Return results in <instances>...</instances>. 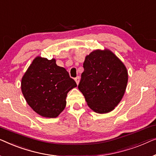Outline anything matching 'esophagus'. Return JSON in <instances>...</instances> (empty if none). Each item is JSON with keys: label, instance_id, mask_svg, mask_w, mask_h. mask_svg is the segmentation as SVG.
Wrapping results in <instances>:
<instances>
[{"label": "esophagus", "instance_id": "obj_1", "mask_svg": "<svg viewBox=\"0 0 156 156\" xmlns=\"http://www.w3.org/2000/svg\"><path fill=\"white\" fill-rule=\"evenodd\" d=\"M75 81L76 82V83H77V85H78L79 81H80V77H79V76H77V77L75 78Z\"/></svg>", "mask_w": 156, "mask_h": 156}]
</instances>
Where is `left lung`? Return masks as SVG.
<instances>
[{"label": "left lung", "mask_w": 156, "mask_h": 156, "mask_svg": "<svg viewBox=\"0 0 156 156\" xmlns=\"http://www.w3.org/2000/svg\"><path fill=\"white\" fill-rule=\"evenodd\" d=\"M78 89L90 108L96 113L112 111L122 100L128 82V72L110 50L97 49L86 56Z\"/></svg>", "instance_id": "8db88e82"}]
</instances>
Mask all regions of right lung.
I'll use <instances>...</instances> for the list:
<instances>
[{
  "label": "right lung",
  "mask_w": 156,
  "mask_h": 156,
  "mask_svg": "<svg viewBox=\"0 0 156 156\" xmlns=\"http://www.w3.org/2000/svg\"><path fill=\"white\" fill-rule=\"evenodd\" d=\"M77 86L56 60L37 56L24 74L21 90L26 102L41 117L56 118L66 105L69 92Z\"/></svg>",
  "instance_id": "add662e5"
}]
</instances>
